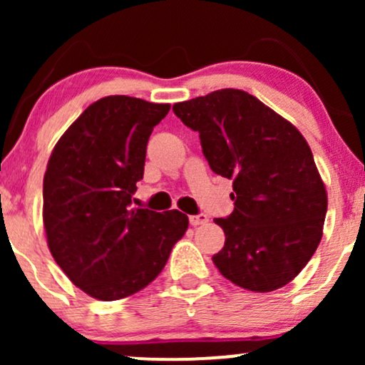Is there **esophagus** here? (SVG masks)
I'll list each match as a JSON object with an SVG mask.
<instances>
[{"mask_svg":"<svg viewBox=\"0 0 365 365\" xmlns=\"http://www.w3.org/2000/svg\"><path fill=\"white\" fill-rule=\"evenodd\" d=\"M188 220H190L192 226H199V225H206L209 221V217H207V215H195V216L188 217Z\"/></svg>","mask_w":365,"mask_h":365,"instance_id":"34e87169","label":"esophagus"}]
</instances>
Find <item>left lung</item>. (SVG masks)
<instances>
[{
    "mask_svg": "<svg viewBox=\"0 0 365 365\" xmlns=\"http://www.w3.org/2000/svg\"><path fill=\"white\" fill-rule=\"evenodd\" d=\"M199 132L216 175L233 180L235 209L215 223L225 247L212 255L220 273L250 292L284 287L311 261L322 237L328 195L307 140L249 92L221 89L173 104Z\"/></svg>",
    "mask_w": 365,
    "mask_h": 365,
    "instance_id": "obj_1",
    "label": "left lung"
}]
</instances>
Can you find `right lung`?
<instances>
[{
    "label": "right lung",
    "mask_w": 365,
    "mask_h": 365,
    "mask_svg": "<svg viewBox=\"0 0 365 365\" xmlns=\"http://www.w3.org/2000/svg\"><path fill=\"white\" fill-rule=\"evenodd\" d=\"M170 104L130 96L92 103L54 145L43 183L51 255L75 287L104 302L156 279L185 235L183 212L132 209L153 128Z\"/></svg>",
    "instance_id": "right-lung-1"
}]
</instances>
